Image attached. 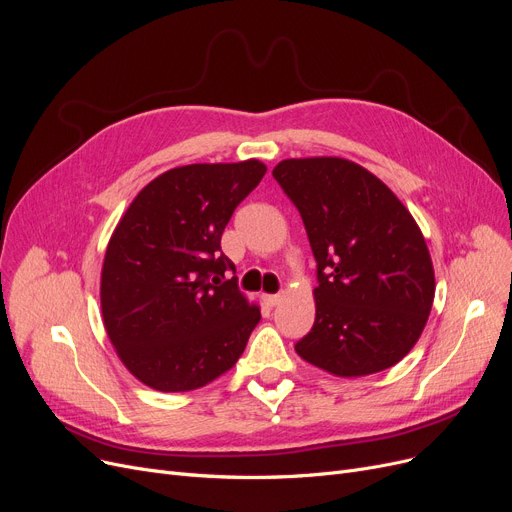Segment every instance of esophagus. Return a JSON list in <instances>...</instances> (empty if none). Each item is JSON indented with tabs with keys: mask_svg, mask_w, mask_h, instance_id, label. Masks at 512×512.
Wrapping results in <instances>:
<instances>
[{
	"mask_svg": "<svg viewBox=\"0 0 512 512\" xmlns=\"http://www.w3.org/2000/svg\"><path fill=\"white\" fill-rule=\"evenodd\" d=\"M263 301L267 307H276L280 303V294H265Z\"/></svg>",
	"mask_w": 512,
	"mask_h": 512,
	"instance_id": "esophagus-1",
	"label": "esophagus"
}]
</instances>
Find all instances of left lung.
<instances>
[{"label": "left lung", "instance_id": "1", "mask_svg": "<svg viewBox=\"0 0 512 512\" xmlns=\"http://www.w3.org/2000/svg\"><path fill=\"white\" fill-rule=\"evenodd\" d=\"M274 178L299 209L317 261L315 324L294 351L340 378L396 365L419 340L436 292L413 215L348 159H284Z\"/></svg>", "mask_w": 512, "mask_h": 512}]
</instances>
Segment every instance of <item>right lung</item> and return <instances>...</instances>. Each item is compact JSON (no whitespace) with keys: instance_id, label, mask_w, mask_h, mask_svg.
<instances>
[{"instance_id":"obj_1","label":"right lung","mask_w":512,"mask_h":512,"mask_svg":"<svg viewBox=\"0 0 512 512\" xmlns=\"http://www.w3.org/2000/svg\"><path fill=\"white\" fill-rule=\"evenodd\" d=\"M257 159L168 170L134 197L105 251L101 311L128 371L159 392L197 390L228 371L259 324L222 234L261 182Z\"/></svg>"}]
</instances>
